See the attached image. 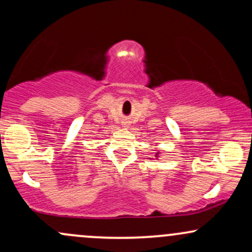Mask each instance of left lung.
Instances as JSON below:
<instances>
[{
    "mask_svg": "<svg viewBox=\"0 0 252 252\" xmlns=\"http://www.w3.org/2000/svg\"><path fill=\"white\" fill-rule=\"evenodd\" d=\"M156 155H158V154H156Z\"/></svg>",
    "mask_w": 252,
    "mask_h": 252,
    "instance_id": "8db88e82",
    "label": "left lung"
}]
</instances>
